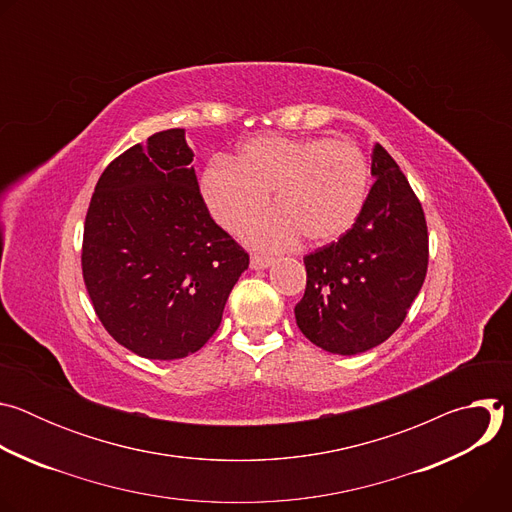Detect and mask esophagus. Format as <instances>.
Instances as JSON below:
<instances>
[{
    "mask_svg": "<svg viewBox=\"0 0 512 512\" xmlns=\"http://www.w3.org/2000/svg\"><path fill=\"white\" fill-rule=\"evenodd\" d=\"M271 263H273V259L265 257V255H253L251 257V269H267Z\"/></svg>",
    "mask_w": 512,
    "mask_h": 512,
    "instance_id": "34e87169",
    "label": "esophagus"
}]
</instances>
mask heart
<instances>
[{
    "label": "heart",
    "mask_w": 512,
    "mask_h": 512,
    "mask_svg": "<svg viewBox=\"0 0 512 512\" xmlns=\"http://www.w3.org/2000/svg\"><path fill=\"white\" fill-rule=\"evenodd\" d=\"M369 162L344 139L257 137L235 160L218 158L202 174V196L218 225L241 231L269 202L279 208L247 229L263 249H281L300 235L312 245L344 237L367 204Z\"/></svg>",
    "instance_id": "b5f03b06"
}]
</instances>
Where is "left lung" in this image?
<instances>
[{
    "mask_svg": "<svg viewBox=\"0 0 512 512\" xmlns=\"http://www.w3.org/2000/svg\"><path fill=\"white\" fill-rule=\"evenodd\" d=\"M377 178L354 227L304 257L306 294L296 306L302 334L332 354L385 342L405 320L427 273L429 241L421 202L381 143Z\"/></svg>",
    "mask_w": 512,
    "mask_h": 512,
    "instance_id": "1",
    "label": "left lung"
}]
</instances>
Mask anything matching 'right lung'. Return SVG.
<instances>
[{
	"instance_id": "add662e5",
	"label": "right lung",
	"mask_w": 512,
	"mask_h": 512,
	"mask_svg": "<svg viewBox=\"0 0 512 512\" xmlns=\"http://www.w3.org/2000/svg\"><path fill=\"white\" fill-rule=\"evenodd\" d=\"M184 129L115 158L91 198L83 277L105 330L152 360L184 358L221 326L249 255L202 200Z\"/></svg>"
}]
</instances>
